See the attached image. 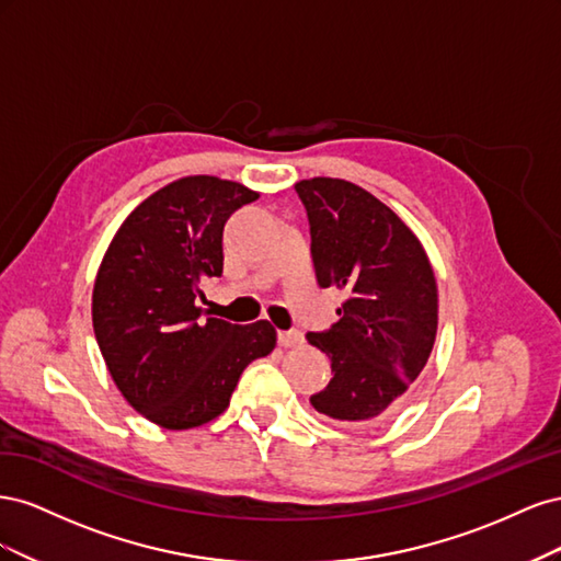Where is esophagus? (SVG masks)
I'll use <instances>...</instances> for the list:
<instances>
[{
  "instance_id": "1",
  "label": "esophagus",
  "mask_w": 561,
  "mask_h": 561,
  "mask_svg": "<svg viewBox=\"0 0 561 561\" xmlns=\"http://www.w3.org/2000/svg\"><path fill=\"white\" fill-rule=\"evenodd\" d=\"M301 342H304V336H301V332H297V330H280V332H278V344L285 346V348L299 346Z\"/></svg>"
}]
</instances>
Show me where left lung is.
Instances as JSON below:
<instances>
[{"label":"left lung","mask_w":561,"mask_h":561,"mask_svg":"<svg viewBox=\"0 0 561 561\" xmlns=\"http://www.w3.org/2000/svg\"><path fill=\"white\" fill-rule=\"evenodd\" d=\"M295 190L309 215L318 285L348 293L334 325L307 334L332 360V381L311 404L367 426L398 410L433 351V266L412 229L358 184L313 178Z\"/></svg>","instance_id":"left-lung-1"}]
</instances>
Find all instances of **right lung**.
<instances>
[{
    "mask_svg": "<svg viewBox=\"0 0 561 561\" xmlns=\"http://www.w3.org/2000/svg\"><path fill=\"white\" fill-rule=\"evenodd\" d=\"M239 182L182 178L118 227L93 287V332L122 396L168 431L208 423L241 371L276 346L268 320H201V283L225 268L227 219L257 201Z\"/></svg>",
    "mask_w": 561,
    "mask_h": 561,
    "instance_id": "add662e5",
    "label": "right lung"
}]
</instances>
